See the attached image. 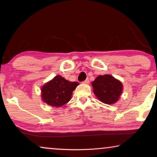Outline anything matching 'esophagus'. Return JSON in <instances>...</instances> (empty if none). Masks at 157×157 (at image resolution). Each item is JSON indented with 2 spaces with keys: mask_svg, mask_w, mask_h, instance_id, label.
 Wrapping results in <instances>:
<instances>
[{
  "mask_svg": "<svg viewBox=\"0 0 157 157\" xmlns=\"http://www.w3.org/2000/svg\"><path fill=\"white\" fill-rule=\"evenodd\" d=\"M89 82H90V81H89V78H86L84 81H83V83H85V84H88V83H89Z\"/></svg>",
  "mask_w": 157,
  "mask_h": 157,
  "instance_id": "obj_1",
  "label": "esophagus"
}]
</instances>
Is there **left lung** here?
I'll return each instance as SVG.
<instances>
[{
  "label": "left lung",
  "mask_w": 157,
  "mask_h": 157,
  "mask_svg": "<svg viewBox=\"0 0 157 157\" xmlns=\"http://www.w3.org/2000/svg\"><path fill=\"white\" fill-rule=\"evenodd\" d=\"M92 86L98 99L107 104L117 102L123 89L121 83L110 75L98 76L92 82Z\"/></svg>",
  "instance_id": "8db88e82"
}]
</instances>
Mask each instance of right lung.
Wrapping results in <instances>:
<instances>
[{"label": "right lung", "mask_w": 157, "mask_h": 157, "mask_svg": "<svg viewBox=\"0 0 157 157\" xmlns=\"http://www.w3.org/2000/svg\"><path fill=\"white\" fill-rule=\"evenodd\" d=\"M78 83L71 82L61 76H56L41 89L42 99L52 106H61L68 103Z\"/></svg>", "instance_id": "obj_1"}]
</instances>
